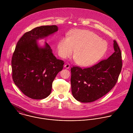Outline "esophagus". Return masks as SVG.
Here are the masks:
<instances>
[{
    "mask_svg": "<svg viewBox=\"0 0 133 133\" xmlns=\"http://www.w3.org/2000/svg\"><path fill=\"white\" fill-rule=\"evenodd\" d=\"M64 67L66 69H69L70 68V65L69 64H66L64 65Z\"/></svg>",
    "mask_w": 133,
    "mask_h": 133,
    "instance_id": "1",
    "label": "esophagus"
}]
</instances>
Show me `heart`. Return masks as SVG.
<instances>
[{
	"instance_id": "1",
	"label": "heart",
	"mask_w": 133,
	"mask_h": 133,
	"mask_svg": "<svg viewBox=\"0 0 133 133\" xmlns=\"http://www.w3.org/2000/svg\"><path fill=\"white\" fill-rule=\"evenodd\" d=\"M107 49L105 41L92 31L82 29L73 31L69 38H62L57 44L58 53L61 57L71 56L74 51L76 63L83 67L97 62L104 56Z\"/></svg>"
}]
</instances>
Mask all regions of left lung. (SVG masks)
<instances>
[{"mask_svg": "<svg viewBox=\"0 0 133 133\" xmlns=\"http://www.w3.org/2000/svg\"><path fill=\"white\" fill-rule=\"evenodd\" d=\"M114 48L115 52L109 58L92 67L71 68V92L77 101L94 102L105 95L116 85L122 62L121 50L115 40Z\"/></svg>", "mask_w": 133, "mask_h": 133, "instance_id": "8db88e82", "label": "left lung"}]
</instances>
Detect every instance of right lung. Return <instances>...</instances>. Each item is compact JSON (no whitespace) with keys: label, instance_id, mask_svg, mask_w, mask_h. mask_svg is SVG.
Returning a JSON list of instances; mask_svg holds the SVG:
<instances>
[{"label":"right lung","instance_id":"add662e5","mask_svg":"<svg viewBox=\"0 0 133 133\" xmlns=\"http://www.w3.org/2000/svg\"><path fill=\"white\" fill-rule=\"evenodd\" d=\"M58 31L56 25L37 27L24 34L16 44L11 65L15 84L27 97L34 99L47 97L52 83L63 68L64 61L57 59L50 45L38 41Z\"/></svg>","mask_w":133,"mask_h":133}]
</instances>
